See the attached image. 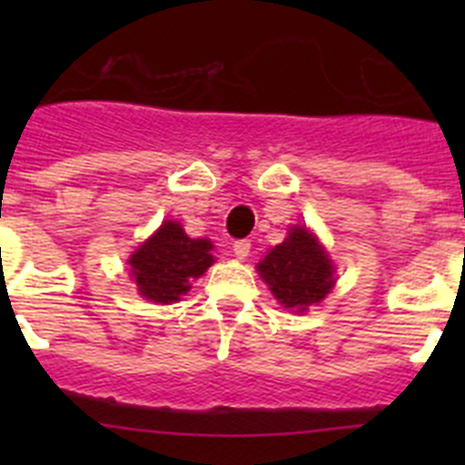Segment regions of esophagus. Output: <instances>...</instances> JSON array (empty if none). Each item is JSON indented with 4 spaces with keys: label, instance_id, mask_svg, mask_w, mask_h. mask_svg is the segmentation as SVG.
Wrapping results in <instances>:
<instances>
[{
    "label": "esophagus",
    "instance_id": "esophagus-1",
    "mask_svg": "<svg viewBox=\"0 0 465 465\" xmlns=\"http://www.w3.org/2000/svg\"><path fill=\"white\" fill-rule=\"evenodd\" d=\"M249 252H252V242L249 240H237L235 244H232V253H235V258H240V261H244V258L249 256Z\"/></svg>",
    "mask_w": 465,
    "mask_h": 465
}]
</instances>
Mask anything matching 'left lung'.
Instances as JSON below:
<instances>
[{
	"mask_svg": "<svg viewBox=\"0 0 465 465\" xmlns=\"http://www.w3.org/2000/svg\"><path fill=\"white\" fill-rule=\"evenodd\" d=\"M256 268L286 310L305 312L335 286L332 261L305 225H293L286 240L270 249Z\"/></svg>",
	"mask_w": 465,
	"mask_h": 465,
	"instance_id": "left-lung-1",
	"label": "left lung"
}]
</instances>
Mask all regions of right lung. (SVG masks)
Returning a JSON list of instances; mask_svg holds the SVG:
<instances>
[{
  "mask_svg": "<svg viewBox=\"0 0 465 465\" xmlns=\"http://www.w3.org/2000/svg\"><path fill=\"white\" fill-rule=\"evenodd\" d=\"M213 244L193 240L179 221H163L149 240L130 256L139 295L158 305H172L191 291V282L212 268Z\"/></svg>",
  "mask_w": 465,
  "mask_h": 465,
  "instance_id": "obj_1",
  "label": "right lung"
}]
</instances>
